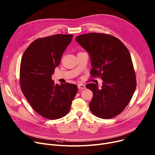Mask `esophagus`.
<instances>
[{
	"mask_svg": "<svg viewBox=\"0 0 155 155\" xmlns=\"http://www.w3.org/2000/svg\"><path fill=\"white\" fill-rule=\"evenodd\" d=\"M78 88L79 89H85V88H86V87H85V86L84 85L81 84H80L78 85Z\"/></svg>",
	"mask_w": 155,
	"mask_h": 155,
	"instance_id": "esophagus-1",
	"label": "esophagus"
}]
</instances>
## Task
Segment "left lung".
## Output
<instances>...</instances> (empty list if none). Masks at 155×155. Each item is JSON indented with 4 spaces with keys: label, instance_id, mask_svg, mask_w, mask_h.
<instances>
[{
    "label": "left lung",
    "instance_id": "8db88e82",
    "mask_svg": "<svg viewBox=\"0 0 155 155\" xmlns=\"http://www.w3.org/2000/svg\"><path fill=\"white\" fill-rule=\"evenodd\" d=\"M75 40L90 55L91 75L103 80L101 89L95 84L86 86L94 94L89 104L91 113L103 119L117 116L129 104L137 87L128 48L109 34H85L77 36Z\"/></svg>",
    "mask_w": 155,
    "mask_h": 155
}]
</instances>
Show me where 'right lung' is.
<instances>
[{"instance_id": "add662e5", "label": "right lung", "mask_w": 155, "mask_h": 155, "mask_svg": "<svg viewBox=\"0 0 155 155\" xmlns=\"http://www.w3.org/2000/svg\"><path fill=\"white\" fill-rule=\"evenodd\" d=\"M72 38L71 34H56L36 39L25 50L22 58L21 90L33 109L49 120L65 116L78 91L75 84H55L51 79Z\"/></svg>"}]
</instances>
